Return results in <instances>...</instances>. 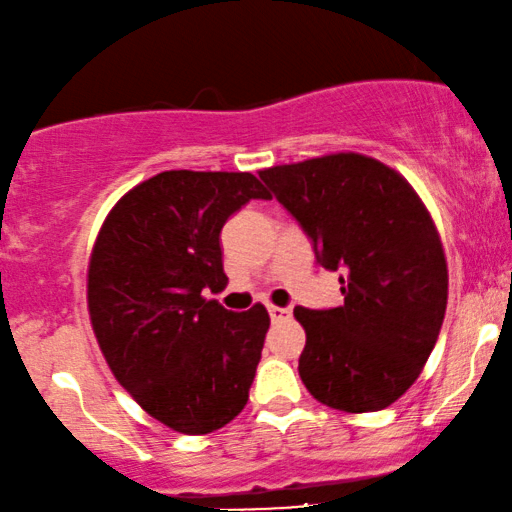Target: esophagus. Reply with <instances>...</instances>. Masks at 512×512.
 Wrapping results in <instances>:
<instances>
[{
    "label": "esophagus",
    "instance_id": "esophagus-1",
    "mask_svg": "<svg viewBox=\"0 0 512 512\" xmlns=\"http://www.w3.org/2000/svg\"><path fill=\"white\" fill-rule=\"evenodd\" d=\"M269 316L271 321H286L290 319V309L288 307H274V304H269Z\"/></svg>",
    "mask_w": 512,
    "mask_h": 512
}]
</instances>
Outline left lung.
<instances>
[{"label":"left lung","instance_id":"left-lung-1","mask_svg":"<svg viewBox=\"0 0 512 512\" xmlns=\"http://www.w3.org/2000/svg\"><path fill=\"white\" fill-rule=\"evenodd\" d=\"M260 179L316 262L342 271V307H295L304 387L347 413L385 409L416 383L446 312L449 276L428 210L401 174L359 153L269 167Z\"/></svg>","mask_w":512,"mask_h":512}]
</instances>
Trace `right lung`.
Here are the masks:
<instances>
[{"mask_svg":"<svg viewBox=\"0 0 512 512\" xmlns=\"http://www.w3.org/2000/svg\"><path fill=\"white\" fill-rule=\"evenodd\" d=\"M250 200V172H160L118 200L89 264L87 302L118 383L184 435L224 428L248 404L269 314L229 312L203 293L226 286L219 234Z\"/></svg>","mask_w":512,"mask_h":512,"instance_id":"add662e5","label":"right lung"}]
</instances>
